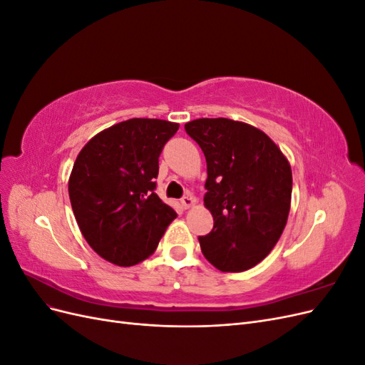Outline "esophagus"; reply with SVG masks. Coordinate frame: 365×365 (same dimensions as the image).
<instances>
[{
  "label": "esophagus",
  "instance_id": "34e87169",
  "mask_svg": "<svg viewBox=\"0 0 365 365\" xmlns=\"http://www.w3.org/2000/svg\"><path fill=\"white\" fill-rule=\"evenodd\" d=\"M181 204L184 208H190L195 205V197L192 195H185L181 200Z\"/></svg>",
  "mask_w": 365,
  "mask_h": 365
}]
</instances>
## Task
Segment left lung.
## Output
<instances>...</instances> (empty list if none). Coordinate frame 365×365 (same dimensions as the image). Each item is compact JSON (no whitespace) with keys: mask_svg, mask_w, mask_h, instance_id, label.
I'll return each mask as SVG.
<instances>
[{"mask_svg":"<svg viewBox=\"0 0 365 365\" xmlns=\"http://www.w3.org/2000/svg\"><path fill=\"white\" fill-rule=\"evenodd\" d=\"M185 132L207 161L204 205L215 225L200 237L204 257L222 272L256 267L288 222L292 170L280 148L259 128L230 118H196Z\"/></svg>","mask_w":365,"mask_h":365,"instance_id":"left-lung-1","label":"left lung"}]
</instances>
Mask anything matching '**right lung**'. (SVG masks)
I'll list each match as a JSON object with an SVG mask.
<instances>
[{
  "label": "right lung",
  "instance_id": "add662e5",
  "mask_svg": "<svg viewBox=\"0 0 365 365\" xmlns=\"http://www.w3.org/2000/svg\"><path fill=\"white\" fill-rule=\"evenodd\" d=\"M180 125L129 118L96 134L77 155L68 180L73 213L85 240L117 267L152 256L176 217L153 180L158 157Z\"/></svg>",
  "mask_w": 365,
  "mask_h": 365
}]
</instances>
